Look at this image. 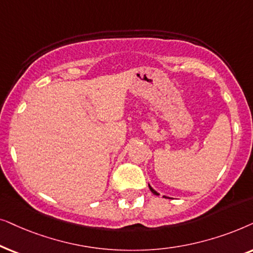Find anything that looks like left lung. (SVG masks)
<instances>
[{
	"mask_svg": "<svg viewBox=\"0 0 253 253\" xmlns=\"http://www.w3.org/2000/svg\"><path fill=\"white\" fill-rule=\"evenodd\" d=\"M149 188H150V191H151V192H153V193H154V194H156V195H158V193H157V192H156V191H155V190H154V188L150 186V185H149Z\"/></svg>",
	"mask_w": 253,
	"mask_h": 253,
	"instance_id": "8db88e82",
	"label": "left lung"
}]
</instances>
